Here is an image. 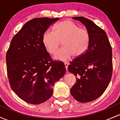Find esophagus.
<instances>
[{"label":"esophagus","mask_w":120,"mask_h":120,"mask_svg":"<svg viewBox=\"0 0 120 120\" xmlns=\"http://www.w3.org/2000/svg\"><path fill=\"white\" fill-rule=\"evenodd\" d=\"M64 65H65V68L66 69H67V71H68V65L69 64L68 63H64Z\"/></svg>","instance_id":"34e87169"}]
</instances>
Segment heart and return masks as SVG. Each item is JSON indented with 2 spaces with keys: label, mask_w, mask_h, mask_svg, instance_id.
<instances>
[{
  "label": "heart",
  "mask_w": 120,
  "mask_h": 120,
  "mask_svg": "<svg viewBox=\"0 0 120 120\" xmlns=\"http://www.w3.org/2000/svg\"><path fill=\"white\" fill-rule=\"evenodd\" d=\"M90 34L86 29L79 28L73 22L65 20L53 27V31H46L42 42L47 50L51 54L56 53L61 41L63 47L55 55L59 60H67L73 56L78 57L88 49Z\"/></svg>",
  "instance_id": "b5f03b06"
}]
</instances>
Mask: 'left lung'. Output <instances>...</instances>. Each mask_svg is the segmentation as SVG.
Masks as SVG:
<instances>
[{
	"instance_id": "obj_1",
	"label": "left lung",
	"mask_w": 120,
	"mask_h": 120,
	"mask_svg": "<svg viewBox=\"0 0 120 120\" xmlns=\"http://www.w3.org/2000/svg\"><path fill=\"white\" fill-rule=\"evenodd\" d=\"M73 19L85 26L90 38L86 51L68 65V71L76 77L71 93L79 102H90L103 94L112 78V47L105 31L94 22L83 17Z\"/></svg>"
}]
</instances>
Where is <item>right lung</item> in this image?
Masks as SVG:
<instances>
[{
	"mask_svg": "<svg viewBox=\"0 0 120 120\" xmlns=\"http://www.w3.org/2000/svg\"><path fill=\"white\" fill-rule=\"evenodd\" d=\"M59 19L29 21L11 42L6 55L8 79L12 90L25 102L39 104L49 100L52 86L65 73L64 63L52 61L42 42L43 34Z\"/></svg>",
	"mask_w": 120,
	"mask_h": 120,
	"instance_id": "1",
	"label": "right lung"
}]
</instances>
